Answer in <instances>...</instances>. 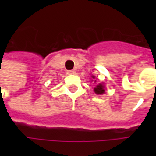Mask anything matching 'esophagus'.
<instances>
[{
    "mask_svg": "<svg viewBox=\"0 0 156 156\" xmlns=\"http://www.w3.org/2000/svg\"><path fill=\"white\" fill-rule=\"evenodd\" d=\"M67 74H68V75H75V70H68V71H67Z\"/></svg>",
    "mask_w": 156,
    "mask_h": 156,
    "instance_id": "esophagus-1",
    "label": "esophagus"
}]
</instances>
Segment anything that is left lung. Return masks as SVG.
<instances>
[{"instance_id": "obj_1", "label": "left lung", "mask_w": 156, "mask_h": 156, "mask_svg": "<svg viewBox=\"0 0 156 156\" xmlns=\"http://www.w3.org/2000/svg\"><path fill=\"white\" fill-rule=\"evenodd\" d=\"M93 78H94L93 76ZM94 92L97 94H102L104 93L105 90H104V86H102V84H98L96 87H94Z\"/></svg>"}]
</instances>
